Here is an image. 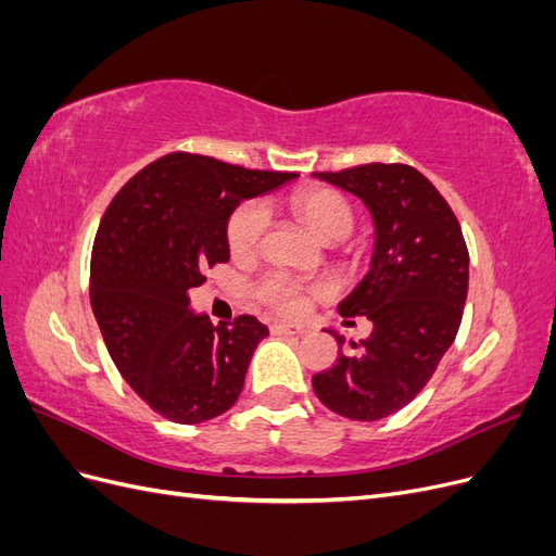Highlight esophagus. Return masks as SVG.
Here are the masks:
<instances>
[{"label":"esophagus","instance_id":"1","mask_svg":"<svg viewBox=\"0 0 556 556\" xmlns=\"http://www.w3.org/2000/svg\"><path fill=\"white\" fill-rule=\"evenodd\" d=\"M271 331L278 336H288V333H304L306 329L299 327V325H290V323H274Z\"/></svg>","mask_w":556,"mask_h":556}]
</instances>
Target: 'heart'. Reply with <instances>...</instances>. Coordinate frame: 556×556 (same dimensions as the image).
<instances>
[{"label": "heart", "mask_w": 556, "mask_h": 556, "mask_svg": "<svg viewBox=\"0 0 556 556\" xmlns=\"http://www.w3.org/2000/svg\"><path fill=\"white\" fill-rule=\"evenodd\" d=\"M292 213L319 241L345 237L352 229V208L329 188H299L290 197ZM266 227V208L260 201H245L231 213L227 223V243L237 257H250L257 250ZM257 296L285 315H299L306 308L308 290L285 274H268L257 285Z\"/></svg>", "instance_id": "heart-1"}]
</instances>
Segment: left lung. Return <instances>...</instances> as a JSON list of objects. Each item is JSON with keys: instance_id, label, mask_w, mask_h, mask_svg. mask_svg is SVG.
<instances>
[{"instance_id": "1", "label": "left lung", "mask_w": 556, "mask_h": 556, "mask_svg": "<svg viewBox=\"0 0 556 556\" xmlns=\"http://www.w3.org/2000/svg\"><path fill=\"white\" fill-rule=\"evenodd\" d=\"M362 199L376 239L368 271L341 304L343 317H368L374 331L357 355L313 376L333 413L376 422L422 392L459 331L468 294V250L447 201L408 164H362L313 174Z\"/></svg>"}]
</instances>
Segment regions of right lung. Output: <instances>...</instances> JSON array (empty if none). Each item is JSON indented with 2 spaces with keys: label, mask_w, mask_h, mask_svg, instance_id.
<instances>
[{
  "label": "right lung",
  "mask_w": 556,
  "mask_h": 556,
  "mask_svg": "<svg viewBox=\"0 0 556 556\" xmlns=\"http://www.w3.org/2000/svg\"><path fill=\"white\" fill-rule=\"evenodd\" d=\"M294 176L172 153L134 176L102 217L90 260L92 313L117 371L172 422H206L243 390L266 325L239 315L215 327L190 311L188 292L206 280V266L229 262L233 208Z\"/></svg>",
  "instance_id": "obj_1"
}]
</instances>
